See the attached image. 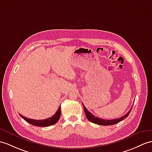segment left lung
<instances>
[{
	"label": "left lung",
	"instance_id": "8db88e82",
	"mask_svg": "<svg viewBox=\"0 0 152 152\" xmlns=\"http://www.w3.org/2000/svg\"><path fill=\"white\" fill-rule=\"evenodd\" d=\"M83 105L84 107V112H85V115H86V116L87 117V119L90 121L91 123H94L95 124H97L99 125H102V126H108V125H113V124H115L117 123H119V122L123 121L124 119H125L126 117H127L128 116V115L130 113L131 110L132 109V108L130 109V110L129 111V112L124 115V116L121 117L120 118H118V119H112V120H107V119H100V118L97 117H95L94 115H92L89 111L85 108L84 105L83 104Z\"/></svg>",
	"mask_w": 152,
	"mask_h": 152
}]
</instances>
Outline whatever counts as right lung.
<instances>
[{
	"mask_svg": "<svg viewBox=\"0 0 152 152\" xmlns=\"http://www.w3.org/2000/svg\"><path fill=\"white\" fill-rule=\"evenodd\" d=\"M61 106H59L57 111L56 112L52 117L50 118H48V119H44V120H35V119H29V118L25 117L22 115L19 114L20 116L24 119L25 121H26L28 123L31 124L32 125L37 126H43V127H46L49 126L51 125H53L56 124L58 121L59 119H60L61 117Z\"/></svg>",
	"mask_w": 152,
	"mask_h": 152,
	"instance_id": "1",
	"label": "right lung"
}]
</instances>
